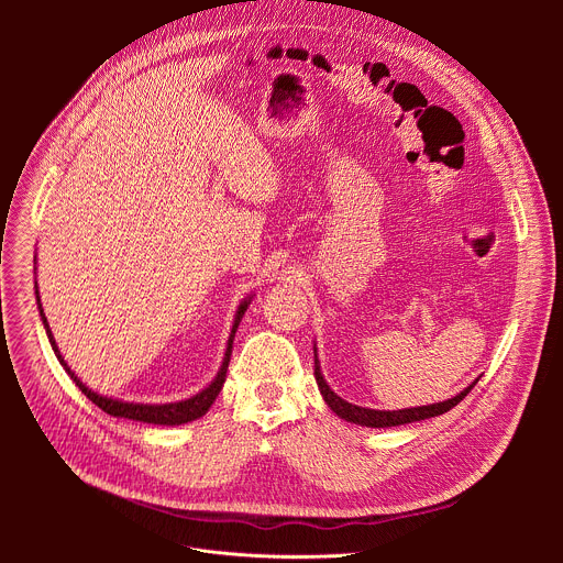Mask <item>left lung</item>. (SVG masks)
Returning <instances> with one entry per match:
<instances>
[{
  "label": "left lung",
  "instance_id": "8db88e82",
  "mask_svg": "<svg viewBox=\"0 0 563 563\" xmlns=\"http://www.w3.org/2000/svg\"><path fill=\"white\" fill-rule=\"evenodd\" d=\"M313 376L318 383L320 394H323L325 404L330 406L332 412H336L341 419L356 423V426H365V428H394V426H404V423H415V421H426L439 415L450 412L454 406H459L461 400L467 396V391L476 385L478 378H474L463 391H459L456 396L441 400V404H432V406H421V408H406V410H369V408H361V406H352L347 404L345 398H341L325 380L323 372H320V363L316 356V347H313Z\"/></svg>",
  "mask_w": 563,
  "mask_h": 563
}]
</instances>
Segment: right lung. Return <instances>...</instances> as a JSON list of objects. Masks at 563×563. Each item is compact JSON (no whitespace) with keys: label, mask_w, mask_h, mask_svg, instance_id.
Wrapping results in <instances>:
<instances>
[{"label":"right lung","mask_w":563,"mask_h":563,"mask_svg":"<svg viewBox=\"0 0 563 563\" xmlns=\"http://www.w3.org/2000/svg\"><path fill=\"white\" fill-rule=\"evenodd\" d=\"M35 298H37V309H40V316H42V323H44V330H46V336H48V343L57 356V361L64 365L66 374L73 378V383L82 389V394L87 398H91L93 404L104 410L107 415L111 417H118V419H133V421H142V423H153V426H183V423H189V421H196L200 419L202 415H207V410L211 408V404L216 400V396L220 394L222 389V383H224V376H227V367H229V358H231V347H233V336H235V330L240 325V320H243L250 302H252V296L245 298L243 302L238 305V311H235V318H233V328H231V334H229V341H227V352H224V358H222V365H220V372L216 374V378L211 380V385H207L202 391L194 394L191 398H185V400H178V404H159V406H146V404H126V400H118V398H109V396H102L93 389H89L82 380H79L75 376V372H70V367L64 363L57 345H55V339L48 330V320L44 316V309H42V302H40V291H37V283H35Z\"/></svg>","instance_id":"add662e5"}]
</instances>
